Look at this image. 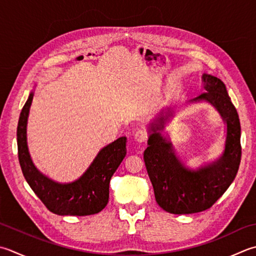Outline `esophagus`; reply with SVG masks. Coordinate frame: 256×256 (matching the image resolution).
Wrapping results in <instances>:
<instances>
[{
	"mask_svg": "<svg viewBox=\"0 0 256 256\" xmlns=\"http://www.w3.org/2000/svg\"><path fill=\"white\" fill-rule=\"evenodd\" d=\"M146 138H148V135L144 131H142V130H138V131L134 132V140L136 142H140V143L145 142L146 141Z\"/></svg>",
	"mask_w": 256,
	"mask_h": 256,
	"instance_id": "esophagus-1",
	"label": "esophagus"
}]
</instances>
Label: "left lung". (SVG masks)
<instances>
[{"label": "left lung", "mask_w": 256, "mask_h": 256, "mask_svg": "<svg viewBox=\"0 0 256 256\" xmlns=\"http://www.w3.org/2000/svg\"><path fill=\"white\" fill-rule=\"evenodd\" d=\"M205 93L190 102L212 104L226 124L221 155L214 160H196L175 148L168 132L171 110L148 123V141L144 162L155 200L164 211L192 214L205 211L222 196L234 181L241 162V125L236 108L221 80L203 74Z\"/></svg>", "instance_id": "8db88e82"}]
</instances>
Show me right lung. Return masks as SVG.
<instances>
[{
  "label": "right lung",
  "instance_id": "right-lung-1",
  "mask_svg": "<svg viewBox=\"0 0 256 256\" xmlns=\"http://www.w3.org/2000/svg\"><path fill=\"white\" fill-rule=\"evenodd\" d=\"M33 92L20 114L18 154L25 180L48 211L58 215H92L108 202L112 175L126 155V138L121 136L103 146L83 171L75 176L54 178L36 168L28 148L26 126Z\"/></svg>",
  "mask_w": 256,
  "mask_h": 256
}]
</instances>
